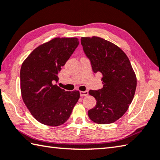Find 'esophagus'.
Wrapping results in <instances>:
<instances>
[{
	"label": "esophagus",
	"mask_w": 160,
	"mask_h": 160,
	"mask_svg": "<svg viewBox=\"0 0 160 160\" xmlns=\"http://www.w3.org/2000/svg\"><path fill=\"white\" fill-rule=\"evenodd\" d=\"M80 97H85V96L88 95V91H84V92L81 91L80 92Z\"/></svg>",
	"instance_id": "esophagus-1"
}]
</instances>
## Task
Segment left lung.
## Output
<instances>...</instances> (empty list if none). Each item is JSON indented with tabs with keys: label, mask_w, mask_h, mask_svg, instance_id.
Wrapping results in <instances>:
<instances>
[{
	"label": "left lung",
	"mask_w": 160,
	"mask_h": 160,
	"mask_svg": "<svg viewBox=\"0 0 160 160\" xmlns=\"http://www.w3.org/2000/svg\"><path fill=\"white\" fill-rule=\"evenodd\" d=\"M81 45L95 73L101 72L103 88L89 90L97 101L88 116L98 124L112 123L128 109L134 97L136 77L129 58L121 49L101 38H81Z\"/></svg>",
	"instance_id": "8db88e82"
}]
</instances>
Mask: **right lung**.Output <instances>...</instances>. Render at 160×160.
<instances>
[{
    "label": "right lung",
    "instance_id": "right-lung-1",
    "mask_svg": "<svg viewBox=\"0 0 160 160\" xmlns=\"http://www.w3.org/2000/svg\"><path fill=\"white\" fill-rule=\"evenodd\" d=\"M78 45L76 38H56L35 49L22 63V97L40 123L53 127L63 124L79 99L78 91L66 92L54 85L62 67Z\"/></svg>",
    "mask_w": 160,
    "mask_h": 160
}]
</instances>
